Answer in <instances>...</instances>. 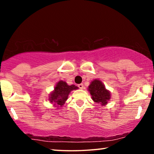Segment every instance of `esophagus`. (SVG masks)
Instances as JSON below:
<instances>
[{
	"mask_svg": "<svg viewBox=\"0 0 154 154\" xmlns=\"http://www.w3.org/2000/svg\"><path fill=\"white\" fill-rule=\"evenodd\" d=\"M79 88H80V89H83V88H84V85H83V83H81V84H79Z\"/></svg>",
	"mask_w": 154,
	"mask_h": 154,
	"instance_id": "esophagus-1",
	"label": "esophagus"
}]
</instances>
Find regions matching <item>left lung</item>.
Segmentation results:
<instances>
[{"instance_id":"left-lung-1","label":"left lung","mask_w":154,"mask_h":154,"mask_svg":"<svg viewBox=\"0 0 154 154\" xmlns=\"http://www.w3.org/2000/svg\"><path fill=\"white\" fill-rule=\"evenodd\" d=\"M88 90L91 94L92 100L102 106H106L111 98L110 92L106 89L102 82L98 79L91 82L88 86Z\"/></svg>"}]
</instances>
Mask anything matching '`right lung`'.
Listing matches in <instances>:
<instances>
[{"instance_id": "add662e5", "label": "right lung", "mask_w": 154, "mask_h": 154, "mask_svg": "<svg viewBox=\"0 0 154 154\" xmlns=\"http://www.w3.org/2000/svg\"><path fill=\"white\" fill-rule=\"evenodd\" d=\"M78 88H79L74 85H69L65 81H60L56 84L53 91L50 94V102L54 103V105L57 106H62L68 99L71 91Z\"/></svg>"}]
</instances>
